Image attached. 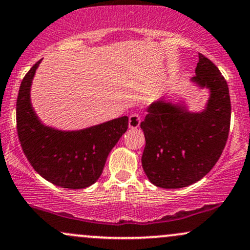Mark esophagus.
Here are the masks:
<instances>
[{
  "label": "esophagus",
  "instance_id": "1",
  "mask_svg": "<svg viewBox=\"0 0 250 250\" xmlns=\"http://www.w3.org/2000/svg\"><path fill=\"white\" fill-rule=\"evenodd\" d=\"M140 122H141V117H140V115H139V114H137V113L131 114V115L129 116L128 125H129V128H130V129H136V128H139Z\"/></svg>",
  "mask_w": 250,
  "mask_h": 250
}]
</instances>
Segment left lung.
Returning <instances> with one entry per match:
<instances>
[{"label": "left lung", "instance_id": "1", "mask_svg": "<svg viewBox=\"0 0 250 250\" xmlns=\"http://www.w3.org/2000/svg\"><path fill=\"white\" fill-rule=\"evenodd\" d=\"M191 82L209 89L206 108L189 111L185 103H153L141 122L146 147L142 167L153 185L177 189L206 176L219 161L230 127V96L225 77L210 60L199 54Z\"/></svg>", "mask_w": 250, "mask_h": 250}]
</instances>
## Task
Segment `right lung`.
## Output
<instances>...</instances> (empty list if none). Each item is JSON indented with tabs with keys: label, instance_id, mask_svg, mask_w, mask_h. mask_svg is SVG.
Wrapping results in <instances>:
<instances>
[{
	"label": "right lung",
	"instance_id": "right-lung-1",
	"mask_svg": "<svg viewBox=\"0 0 250 250\" xmlns=\"http://www.w3.org/2000/svg\"><path fill=\"white\" fill-rule=\"evenodd\" d=\"M39 61L20 85L16 123L21 147L43 179L62 188L82 189L101 176L109 153L127 131L128 117L81 130H59L43 125L30 102V87Z\"/></svg>",
	"mask_w": 250,
	"mask_h": 250
}]
</instances>
